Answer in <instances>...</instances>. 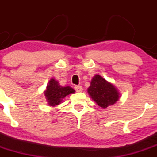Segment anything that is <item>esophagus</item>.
Listing matches in <instances>:
<instances>
[{
    "label": "esophagus",
    "instance_id": "1",
    "mask_svg": "<svg viewBox=\"0 0 157 157\" xmlns=\"http://www.w3.org/2000/svg\"><path fill=\"white\" fill-rule=\"evenodd\" d=\"M74 90L77 92V93H80L83 91V87L81 86H74Z\"/></svg>",
    "mask_w": 157,
    "mask_h": 157
}]
</instances>
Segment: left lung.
Returning a JSON list of instances; mask_svg holds the SVG:
<instances>
[{"label": "left lung", "mask_w": 157, "mask_h": 157, "mask_svg": "<svg viewBox=\"0 0 157 157\" xmlns=\"http://www.w3.org/2000/svg\"><path fill=\"white\" fill-rule=\"evenodd\" d=\"M88 93L92 99L104 109L113 105L119 98L116 88L99 75H96L93 78Z\"/></svg>", "instance_id": "obj_1"}]
</instances>
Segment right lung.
I'll return each instance as SVG.
<instances>
[{
  "mask_svg": "<svg viewBox=\"0 0 157 157\" xmlns=\"http://www.w3.org/2000/svg\"><path fill=\"white\" fill-rule=\"evenodd\" d=\"M74 90L70 86L62 87L58 84V82L52 78L49 81V84L47 86V90L45 92V95L49 105L55 106L61 103V99L71 93H74Z\"/></svg>",
  "mask_w": 157,
  "mask_h": 157,
  "instance_id": "add662e5",
  "label": "right lung"
}]
</instances>
